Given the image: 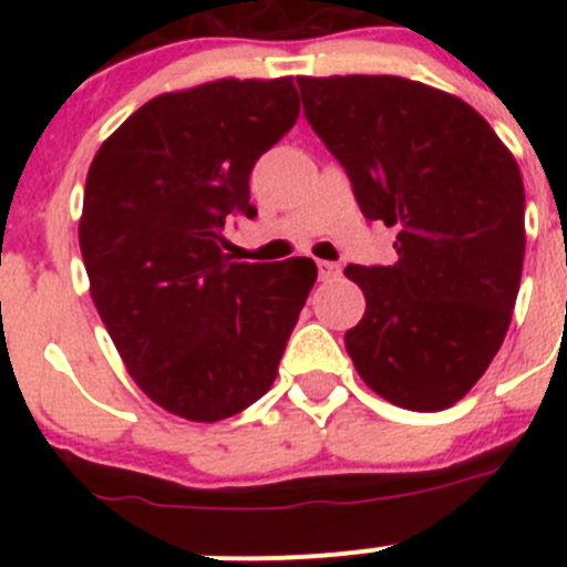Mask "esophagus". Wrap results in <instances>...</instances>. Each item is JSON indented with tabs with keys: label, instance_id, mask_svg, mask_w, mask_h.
I'll return each instance as SVG.
<instances>
[{
	"label": "esophagus",
	"instance_id": "obj_1",
	"mask_svg": "<svg viewBox=\"0 0 567 567\" xmlns=\"http://www.w3.org/2000/svg\"><path fill=\"white\" fill-rule=\"evenodd\" d=\"M318 274H320V279H334L337 274H340V266L331 260H318Z\"/></svg>",
	"mask_w": 567,
	"mask_h": 567
}]
</instances>
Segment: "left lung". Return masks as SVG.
I'll return each instance as SVG.
<instances>
[{
	"label": "left lung",
	"instance_id": "left-lung-1",
	"mask_svg": "<svg viewBox=\"0 0 567 567\" xmlns=\"http://www.w3.org/2000/svg\"><path fill=\"white\" fill-rule=\"evenodd\" d=\"M296 82L364 219L398 227L392 266L346 268L368 301L348 357L400 409H450L488 370L516 307L527 244L516 158L466 101L422 82Z\"/></svg>",
	"mask_w": 567,
	"mask_h": 567
}]
</instances>
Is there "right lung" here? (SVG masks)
<instances>
[{"mask_svg":"<svg viewBox=\"0 0 567 567\" xmlns=\"http://www.w3.org/2000/svg\"><path fill=\"white\" fill-rule=\"evenodd\" d=\"M299 117L293 79H219L136 109L95 153L79 247L109 337L169 414L219 422L271 390L316 285L310 257L233 262L249 175Z\"/></svg>","mask_w":567,"mask_h":567,"instance_id":"right-lung-1","label":"right lung"}]
</instances>
